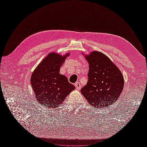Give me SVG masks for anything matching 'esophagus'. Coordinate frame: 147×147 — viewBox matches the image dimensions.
Wrapping results in <instances>:
<instances>
[{"mask_svg":"<svg viewBox=\"0 0 147 147\" xmlns=\"http://www.w3.org/2000/svg\"><path fill=\"white\" fill-rule=\"evenodd\" d=\"M74 86H76V88L78 90H79L80 89V88H81V86H82V85H81V84H80V82L75 83V84H74Z\"/></svg>","mask_w":147,"mask_h":147,"instance_id":"34e87169","label":"esophagus"}]
</instances>
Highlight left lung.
<instances>
[{
  "instance_id": "1",
  "label": "left lung",
  "mask_w": 147,
  "mask_h": 147,
  "mask_svg": "<svg viewBox=\"0 0 147 147\" xmlns=\"http://www.w3.org/2000/svg\"><path fill=\"white\" fill-rule=\"evenodd\" d=\"M89 64L88 80L81 92L90 105L96 108L109 107L123 92L124 78L121 71L107 55L93 51L85 55Z\"/></svg>"
}]
</instances>
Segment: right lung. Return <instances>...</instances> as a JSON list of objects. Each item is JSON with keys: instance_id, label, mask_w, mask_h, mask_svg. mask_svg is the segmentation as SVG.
<instances>
[{"instance_id": "obj_1", "label": "right lung", "mask_w": 147, "mask_h": 147, "mask_svg": "<svg viewBox=\"0 0 147 147\" xmlns=\"http://www.w3.org/2000/svg\"><path fill=\"white\" fill-rule=\"evenodd\" d=\"M69 54L61 55L52 52L46 56L33 72L31 85L36 100L49 108L61 104L75 86L59 73L60 68Z\"/></svg>"}]
</instances>
